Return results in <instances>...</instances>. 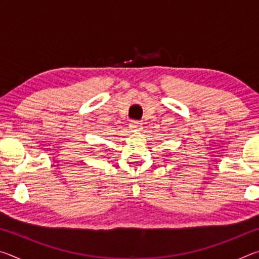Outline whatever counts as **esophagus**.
Instances as JSON below:
<instances>
[{"mask_svg": "<svg viewBox=\"0 0 259 259\" xmlns=\"http://www.w3.org/2000/svg\"><path fill=\"white\" fill-rule=\"evenodd\" d=\"M130 128L133 131H140L143 129V125L139 121H131L130 122Z\"/></svg>", "mask_w": 259, "mask_h": 259, "instance_id": "obj_1", "label": "esophagus"}]
</instances>
